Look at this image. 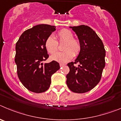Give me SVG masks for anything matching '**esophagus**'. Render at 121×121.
<instances>
[{
  "mask_svg": "<svg viewBox=\"0 0 121 121\" xmlns=\"http://www.w3.org/2000/svg\"><path fill=\"white\" fill-rule=\"evenodd\" d=\"M65 64H63V63H60V67H63V66H65Z\"/></svg>",
  "mask_w": 121,
  "mask_h": 121,
  "instance_id": "1",
  "label": "esophagus"
}]
</instances>
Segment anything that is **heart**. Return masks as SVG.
<instances>
[{
    "label": "heart",
    "mask_w": 121,
    "mask_h": 121,
    "mask_svg": "<svg viewBox=\"0 0 121 121\" xmlns=\"http://www.w3.org/2000/svg\"><path fill=\"white\" fill-rule=\"evenodd\" d=\"M56 40L54 37H48L44 42V46L49 54H54L58 49V42H64L63 52L57 53L51 56V59L59 63H66L77 56L81 52V43L78 39L73 38L72 32L67 29H62L56 34Z\"/></svg>",
    "instance_id": "obj_1"
}]
</instances>
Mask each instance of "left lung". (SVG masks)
Here are the masks:
<instances>
[{
	"label": "left lung",
	"instance_id": "left-lung-1",
	"mask_svg": "<svg viewBox=\"0 0 121 121\" xmlns=\"http://www.w3.org/2000/svg\"><path fill=\"white\" fill-rule=\"evenodd\" d=\"M81 43V50L75 62L67 64L66 75L69 89L75 93L89 92L99 83L105 65V50L102 40L91 28L80 25L70 27ZM79 64L77 67L75 64Z\"/></svg>",
	"mask_w": 121,
	"mask_h": 121
}]
</instances>
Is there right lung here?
Segmentation results:
<instances>
[{
    "mask_svg": "<svg viewBox=\"0 0 121 121\" xmlns=\"http://www.w3.org/2000/svg\"><path fill=\"white\" fill-rule=\"evenodd\" d=\"M56 30L55 26L39 25L26 30L16 44L15 62L17 75L28 90L42 93L51 83V76L60 69L58 62L42 63L49 58L44 46L48 37Z\"/></svg>",
    "mask_w": 121,
    "mask_h": 121,
    "instance_id": "add662e5",
    "label": "right lung"
}]
</instances>
